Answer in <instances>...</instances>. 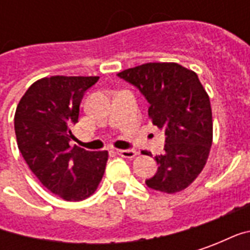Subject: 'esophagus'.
Wrapping results in <instances>:
<instances>
[{
	"label": "esophagus",
	"mask_w": 250,
	"mask_h": 250,
	"mask_svg": "<svg viewBox=\"0 0 250 250\" xmlns=\"http://www.w3.org/2000/svg\"><path fill=\"white\" fill-rule=\"evenodd\" d=\"M118 154L120 157L132 159V158H135L138 155V151H135V150H118Z\"/></svg>",
	"instance_id": "34e87169"
}]
</instances>
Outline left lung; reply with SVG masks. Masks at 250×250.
<instances>
[{
    "instance_id": "1",
    "label": "left lung",
    "mask_w": 250,
    "mask_h": 250,
    "mask_svg": "<svg viewBox=\"0 0 250 250\" xmlns=\"http://www.w3.org/2000/svg\"><path fill=\"white\" fill-rule=\"evenodd\" d=\"M118 76L139 88L150 103L152 125L166 135L165 152L155 157L157 174L146 185L162 193L182 191L195 181L209 158L213 143L209 95L197 73L177 62H147Z\"/></svg>"
}]
</instances>
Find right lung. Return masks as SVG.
Listing matches in <instances>:
<instances>
[{"label": "right lung", "instance_id": "1", "mask_svg": "<svg viewBox=\"0 0 250 250\" xmlns=\"http://www.w3.org/2000/svg\"><path fill=\"white\" fill-rule=\"evenodd\" d=\"M98 76L42 77L30 85L14 114L17 146L32 173L64 201L91 197L103 178L108 151L71 147L84 92Z\"/></svg>", "mask_w": 250, "mask_h": 250}]
</instances>
